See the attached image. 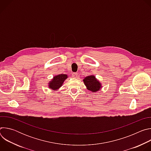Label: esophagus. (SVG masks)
Segmentation results:
<instances>
[{
  "label": "esophagus",
  "mask_w": 151,
  "mask_h": 151,
  "mask_svg": "<svg viewBox=\"0 0 151 151\" xmlns=\"http://www.w3.org/2000/svg\"><path fill=\"white\" fill-rule=\"evenodd\" d=\"M78 73H72V77H73V78H76L77 77H78Z\"/></svg>",
  "instance_id": "esophagus-1"
}]
</instances>
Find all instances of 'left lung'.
Listing matches in <instances>:
<instances>
[{
  "mask_svg": "<svg viewBox=\"0 0 151 151\" xmlns=\"http://www.w3.org/2000/svg\"><path fill=\"white\" fill-rule=\"evenodd\" d=\"M83 81L87 89L91 91L92 92L94 93L98 91L101 88L100 82L96 78L94 75L87 76L85 78Z\"/></svg>",
  "mask_w": 151,
  "mask_h": 151,
  "instance_id": "obj_1",
  "label": "left lung"
}]
</instances>
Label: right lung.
Masks as SVG:
<instances>
[{"label": "right lung", "mask_w": 151, "mask_h": 151, "mask_svg": "<svg viewBox=\"0 0 151 151\" xmlns=\"http://www.w3.org/2000/svg\"><path fill=\"white\" fill-rule=\"evenodd\" d=\"M67 78L68 75L65 74L58 75L54 76L51 81L49 82V88L54 90H58L60 87H61L64 81Z\"/></svg>", "instance_id": "1"}]
</instances>
